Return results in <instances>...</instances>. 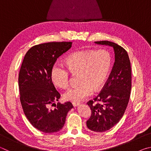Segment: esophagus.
Wrapping results in <instances>:
<instances>
[{"label": "esophagus", "mask_w": 151, "mask_h": 151, "mask_svg": "<svg viewBox=\"0 0 151 151\" xmlns=\"http://www.w3.org/2000/svg\"><path fill=\"white\" fill-rule=\"evenodd\" d=\"M80 104V103H76V102H73V105L74 106H77Z\"/></svg>", "instance_id": "obj_1"}]
</instances>
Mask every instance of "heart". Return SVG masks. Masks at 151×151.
<instances>
[{
    "label": "heart",
    "instance_id": "obj_1",
    "mask_svg": "<svg viewBox=\"0 0 151 151\" xmlns=\"http://www.w3.org/2000/svg\"><path fill=\"white\" fill-rule=\"evenodd\" d=\"M66 67L70 73L78 74L80 85L68 89L64 94L66 100L79 102L99 91L108 78L111 66V57L105 50H79L65 58ZM56 86L66 88L69 85V73L65 66L55 65L50 73Z\"/></svg>",
    "mask_w": 151,
    "mask_h": 151
}]
</instances>
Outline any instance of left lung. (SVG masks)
<instances>
[{
  "label": "left lung",
  "mask_w": 151,
  "mask_h": 151,
  "mask_svg": "<svg viewBox=\"0 0 151 151\" xmlns=\"http://www.w3.org/2000/svg\"><path fill=\"white\" fill-rule=\"evenodd\" d=\"M94 43L111 47L114 52V65L106 84L100 94L87 103L92 112L86 126L92 131L102 132L111 129L123 116L131 95V67L128 53L121 46L107 40Z\"/></svg>",
  "instance_id": "1"
}]
</instances>
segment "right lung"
<instances>
[{
  "instance_id": "obj_1",
  "label": "right lung",
  "mask_w": 151,
  "mask_h": 151,
  "mask_svg": "<svg viewBox=\"0 0 151 151\" xmlns=\"http://www.w3.org/2000/svg\"><path fill=\"white\" fill-rule=\"evenodd\" d=\"M72 43L52 42L35 45L27 51L20 67L19 87L24 113L33 127L45 133L62 129L68 112L73 108L70 102L57 103L54 109L48 107L60 97L52 82L51 70Z\"/></svg>"
}]
</instances>
